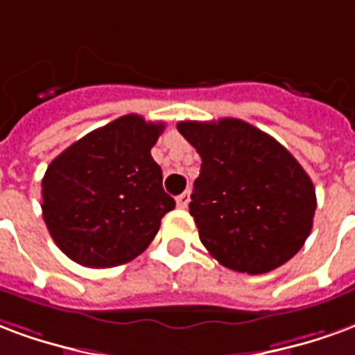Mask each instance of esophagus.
I'll return each instance as SVG.
<instances>
[{
    "label": "esophagus",
    "instance_id": "esophagus-1",
    "mask_svg": "<svg viewBox=\"0 0 355 355\" xmlns=\"http://www.w3.org/2000/svg\"><path fill=\"white\" fill-rule=\"evenodd\" d=\"M189 200H191V193L185 191V193H181V195L175 198V204H178V208H187Z\"/></svg>",
    "mask_w": 355,
    "mask_h": 355
}]
</instances>
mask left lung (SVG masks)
I'll use <instances>...</instances> for the list:
<instances>
[{
  "instance_id": "obj_1",
  "label": "left lung",
  "mask_w": 355,
  "mask_h": 355,
  "mask_svg": "<svg viewBox=\"0 0 355 355\" xmlns=\"http://www.w3.org/2000/svg\"><path fill=\"white\" fill-rule=\"evenodd\" d=\"M178 130L202 159L189 211L209 255L248 274L291 259L315 211L312 180L293 155L240 119L183 121Z\"/></svg>"
}]
</instances>
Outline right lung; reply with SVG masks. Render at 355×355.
Wrapping results in <instances>:
<instances>
[{"mask_svg":"<svg viewBox=\"0 0 355 355\" xmlns=\"http://www.w3.org/2000/svg\"><path fill=\"white\" fill-rule=\"evenodd\" d=\"M164 123L124 115L75 141L49 164L41 181L43 219L69 259L110 268L136 259L151 244L175 200L153 160Z\"/></svg>","mask_w":355,"mask_h":355,"instance_id":"obj_1","label":"right lung"}]
</instances>
